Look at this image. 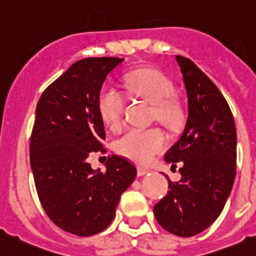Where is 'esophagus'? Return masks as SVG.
<instances>
[{"mask_svg": "<svg viewBox=\"0 0 256 256\" xmlns=\"http://www.w3.org/2000/svg\"><path fill=\"white\" fill-rule=\"evenodd\" d=\"M148 173H149V170H148V169L142 168V166H138V176H146Z\"/></svg>", "mask_w": 256, "mask_h": 256, "instance_id": "esophagus-1", "label": "esophagus"}]
</instances>
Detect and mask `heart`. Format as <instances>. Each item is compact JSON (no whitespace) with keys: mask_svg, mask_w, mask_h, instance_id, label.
Here are the masks:
<instances>
[{"mask_svg":"<svg viewBox=\"0 0 256 256\" xmlns=\"http://www.w3.org/2000/svg\"><path fill=\"white\" fill-rule=\"evenodd\" d=\"M125 87L135 97L154 106L155 117L166 125H174L179 118V107L172 98L174 86L166 74L152 68L136 69L125 78ZM125 97L111 86H104L98 96V111L108 128H120L122 122ZM166 140L159 128H131L116 140L117 152L139 164H148L155 154L166 148Z\"/></svg>","mask_w":256,"mask_h":256,"instance_id":"1","label":"heart"}]
</instances>
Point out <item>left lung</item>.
Returning a JSON list of instances; mask_svg holds the SVG:
<instances>
[{
  "label": "left lung",
  "mask_w": 256,
  "mask_h": 256,
  "mask_svg": "<svg viewBox=\"0 0 256 256\" xmlns=\"http://www.w3.org/2000/svg\"><path fill=\"white\" fill-rule=\"evenodd\" d=\"M188 98L183 134L166 152L180 163L182 178L154 206L159 225L182 238L211 226L225 207L236 176V128L231 110L214 83L190 59L176 56Z\"/></svg>",
  "instance_id": "1"
}]
</instances>
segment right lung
<instances>
[{"mask_svg":"<svg viewBox=\"0 0 256 256\" xmlns=\"http://www.w3.org/2000/svg\"><path fill=\"white\" fill-rule=\"evenodd\" d=\"M124 59L86 58L42 92L30 139V164L45 214L77 236L104 231L114 220L121 194L136 176L125 158L112 155L106 172L88 163L106 139L98 96L107 74Z\"/></svg>","mask_w":256,"mask_h":256,"instance_id":"right-lung-1","label":"right lung"}]
</instances>
